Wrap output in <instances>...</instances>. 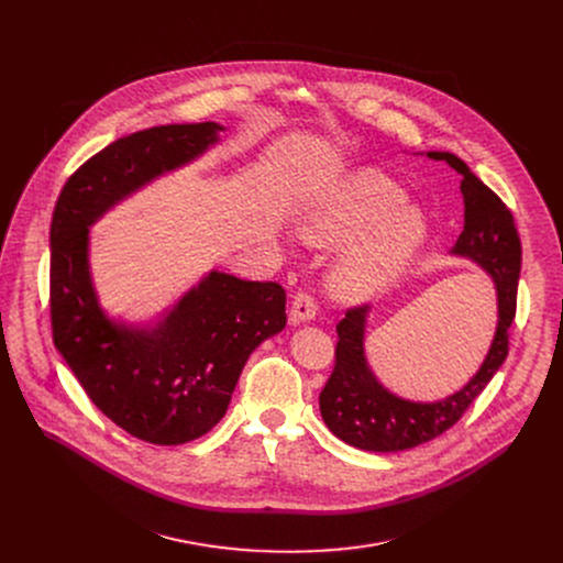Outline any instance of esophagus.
<instances>
[{"mask_svg": "<svg viewBox=\"0 0 563 563\" xmlns=\"http://www.w3.org/2000/svg\"><path fill=\"white\" fill-rule=\"evenodd\" d=\"M316 309H318V305H316L313 296L307 291H298L289 307V320L294 325L309 323V320H313V316H316Z\"/></svg>", "mask_w": 563, "mask_h": 563, "instance_id": "obj_1", "label": "esophagus"}]
</instances>
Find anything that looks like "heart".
Instances as JSON below:
<instances>
[{
    "mask_svg": "<svg viewBox=\"0 0 563 563\" xmlns=\"http://www.w3.org/2000/svg\"><path fill=\"white\" fill-rule=\"evenodd\" d=\"M404 202V189L380 172L363 169L307 205L300 233L309 243L341 245L368 229L332 269V289L339 298L374 296L423 247L426 213Z\"/></svg>",
    "mask_w": 563,
    "mask_h": 563,
    "instance_id": "obj_1",
    "label": "heart"
}]
</instances>
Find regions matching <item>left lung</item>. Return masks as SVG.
Listing matches in <instances>:
<instances>
[{"mask_svg":"<svg viewBox=\"0 0 563 563\" xmlns=\"http://www.w3.org/2000/svg\"><path fill=\"white\" fill-rule=\"evenodd\" d=\"M428 157L443 159L463 176L465 222L452 254L470 258L495 283L497 332L478 372L459 391L434 404H417L383 387L367 365L365 323L369 305L347 309L336 325V365L318 396V404L320 417L341 441L367 452L410 450L450 430L472 406V400L486 389L508 356V330L517 311L521 272V243L512 213L454 153L428 151Z\"/></svg>","mask_w":563,"mask_h":563,"instance_id":"8db88e82","label":"left lung"}]
</instances>
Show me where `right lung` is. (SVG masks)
Segmentation results:
<instances>
[{"label": "right lung", "mask_w": 563, "mask_h": 563, "mask_svg": "<svg viewBox=\"0 0 563 563\" xmlns=\"http://www.w3.org/2000/svg\"><path fill=\"white\" fill-rule=\"evenodd\" d=\"M220 131L165 124L111 142L66 180L51 220L53 343L98 410L155 445L194 441L224 417L250 354L287 323L285 289L213 269L155 323H122L98 300L89 227L189 165Z\"/></svg>", "instance_id": "add662e5"}]
</instances>
